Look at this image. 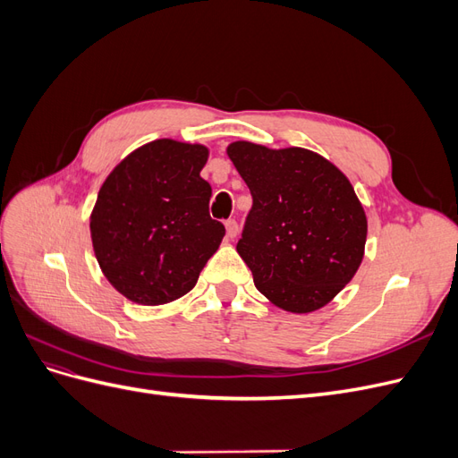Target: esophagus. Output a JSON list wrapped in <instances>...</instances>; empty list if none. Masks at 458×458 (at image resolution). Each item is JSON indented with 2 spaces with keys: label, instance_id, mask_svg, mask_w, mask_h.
Returning <instances> with one entry per match:
<instances>
[{
  "label": "esophagus",
  "instance_id": "obj_1",
  "mask_svg": "<svg viewBox=\"0 0 458 458\" xmlns=\"http://www.w3.org/2000/svg\"><path fill=\"white\" fill-rule=\"evenodd\" d=\"M225 229H227V237L234 239L239 234V224L234 219H227L225 221Z\"/></svg>",
  "mask_w": 458,
  "mask_h": 458
}]
</instances>
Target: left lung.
Returning a JSON list of instances; mask_svg holds the SVG:
<instances>
[{
    "label": "left lung",
    "mask_w": 458,
    "mask_h": 458,
    "mask_svg": "<svg viewBox=\"0 0 458 458\" xmlns=\"http://www.w3.org/2000/svg\"><path fill=\"white\" fill-rule=\"evenodd\" d=\"M227 155L252 192L237 252L256 288L290 313L321 310L365 254L367 216L350 179L300 147L234 141Z\"/></svg>",
    "instance_id": "8db88e82"
}]
</instances>
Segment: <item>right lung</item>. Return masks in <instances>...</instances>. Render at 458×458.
<instances>
[{
    "mask_svg": "<svg viewBox=\"0 0 458 458\" xmlns=\"http://www.w3.org/2000/svg\"><path fill=\"white\" fill-rule=\"evenodd\" d=\"M208 147L157 140L108 174L89 217L93 252L122 296L160 306L185 296L225 234L200 177Z\"/></svg>",
    "mask_w": 458,
    "mask_h": 458,
    "instance_id": "right-lung-1",
    "label": "right lung"
}]
</instances>
